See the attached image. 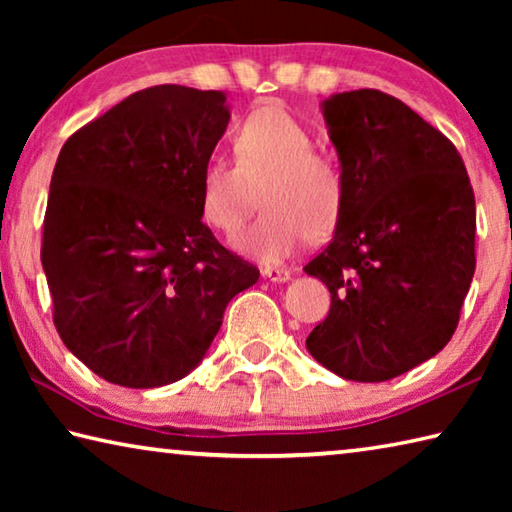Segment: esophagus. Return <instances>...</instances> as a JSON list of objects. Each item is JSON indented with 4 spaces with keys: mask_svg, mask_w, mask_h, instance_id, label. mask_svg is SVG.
Instances as JSON below:
<instances>
[{
    "mask_svg": "<svg viewBox=\"0 0 512 512\" xmlns=\"http://www.w3.org/2000/svg\"><path fill=\"white\" fill-rule=\"evenodd\" d=\"M262 275L266 277V280H271V282H287V280H291V273L287 271V268H277V266L262 268Z\"/></svg>",
    "mask_w": 512,
    "mask_h": 512,
    "instance_id": "34e87169",
    "label": "esophagus"
}]
</instances>
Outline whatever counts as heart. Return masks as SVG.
I'll use <instances>...</instances> for the list:
<instances>
[{
	"mask_svg": "<svg viewBox=\"0 0 512 512\" xmlns=\"http://www.w3.org/2000/svg\"><path fill=\"white\" fill-rule=\"evenodd\" d=\"M235 162L207 160L198 178L201 214L221 235H232L262 187L264 212L232 239L241 255L277 264L296 255L311 237L339 223L348 178L336 155L316 149V135L282 103H264L232 135Z\"/></svg>",
	"mask_w": 512,
	"mask_h": 512,
	"instance_id": "1",
	"label": "heart"
}]
</instances>
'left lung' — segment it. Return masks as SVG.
Wrapping results in <instances>:
<instances>
[{"label": "left lung", "instance_id": "8db88e82", "mask_svg": "<svg viewBox=\"0 0 512 512\" xmlns=\"http://www.w3.org/2000/svg\"><path fill=\"white\" fill-rule=\"evenodd\" d=\"M323 117L348 196L305 266L332 293L307 350L343 379L386 381L456 332L476 266L474 192L456 146L391 94H334Z\"/></svg>", "mask_w": 512, "mask_h": 512}]
</instances>
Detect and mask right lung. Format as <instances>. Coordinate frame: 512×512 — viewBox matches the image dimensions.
I'll return each instance as SVG.
<instances>
[{
	"mask_svg": "<svg viewBox=\"0 0 512 512\" xmlns=\"http://www.w3.org/2000/svg\"><path fill=\"white\" fill-rule=\"evenodd\" d=\"M230 121L225 94L155 85L65 142L42 268L54 325L94 375L158 388L203 361L228 302L259 280L201 219L198 178Z\"/></svg>",
	"mask_w": 512,
	"mask_h": 512,
	"instance_id": "obj_1",
	"label": "right lung"
}]
</instances>
